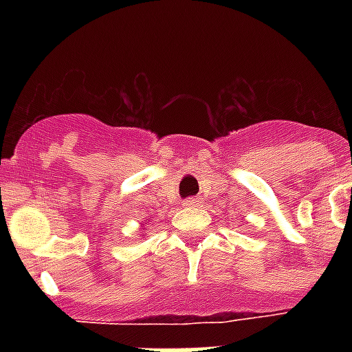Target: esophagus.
I'll use <instances>...</instances> for the list:
<instances>
[{
  "mask_svg": "<svg viewBox=\"0 0 352 352\" xmlns=\"http://www.w3.org/2000/svg\"><path fill=\"white\" fill-rule=\"evenodd\" d=\"M182 206H186V208H195V206H199V199L197 197L186 199V201L182 203Z\"/></svg>",
  "mask_w": 352,
  "mask_h": 352,
  "instance_id": "34e87169",
  "label": "esophagus"
}]
</instances>
